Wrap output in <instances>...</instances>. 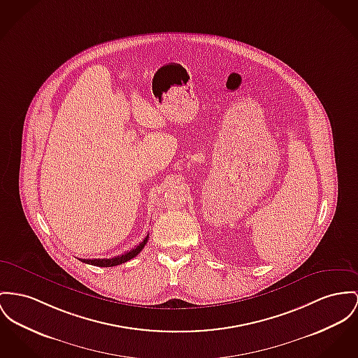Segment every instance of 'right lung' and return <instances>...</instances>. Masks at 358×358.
<instances>
[{
    "label": "right lung",
    "mask_w": 358,
    "mask_h": 358,
    "mask_svg": "<svg viewBox=\"0 0 358 358\" xmlns=\"http://www.w3.org/2000/svg\"><path fill=\"white\" fill-rule=\"evenodd\" d=\"M148 238L149 235H146V238H143V241L133 250L118 255V257H114V258H110V259H80L81 262L88 263V264H94V266H99V267H113V266H118L122 263L127 262L130 259H133L134 257H137L141 251H143L145 244L148 243Z\"/></svg>",
    "instance_id": "add662e5"
}]
</instances>
